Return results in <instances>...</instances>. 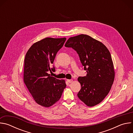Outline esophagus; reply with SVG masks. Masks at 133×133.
I'll list each match as a JSON object with an SVG mask.
<instances>
[{
	"label": "esophagus",
	"instance_id": "34e87169",
	"mask_svg": "<svg viewBox=\"0 0 133 133\" xmlns=\"http://www.w3.org/2000/svg\"><path fill=\"white\" fill-rule=\"evenodd\" d=\"M67 81L68 82V83H72V79H67Z\"/></svg>",
	"mask_w": 133,
	"mask_h": 133
}]
</instances>
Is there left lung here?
Segmentation results:
<instances>
[{
  "instance_id": "8db88e82",
  "label": "left lung",
  "mask_w": 133,
  "mask_h": 133,
  "mask_svg": "<svg viewBox=\"0 0 133 133\" xmlns=\"http://www.w3.org/2000/svg\"><path fill=\"white\" fill-rule=\"evenodd\" d=\"M65 46L76 51L86 70V76L78 78L81 85L78 98L89 107L99 104L109 92L115 77L108 49L101 42L84 34L69 38Z\"/></svg>"
}]
</instances>
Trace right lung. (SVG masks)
Here are the masks:
<instances>
[{
    "mask_svg": "<svg viewBox=\"0 0 133 133\" xmlns=\"http://www.w3.org/2000/svg\"><path fill=\"white\" fill-rule=\"evenodd\" d=\"M66 40V38H46L34 44L25 56L24 83L35 101L45 107L58 101L66 86L64 80L48 74L55 71L54 61Z\"/></svg>",
    "mask_w": 133,
    "mask_h": 133,
    "instance_id": "add662e5",
    "label": "right lung"
}]
</instances>
